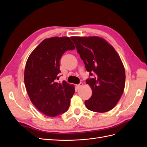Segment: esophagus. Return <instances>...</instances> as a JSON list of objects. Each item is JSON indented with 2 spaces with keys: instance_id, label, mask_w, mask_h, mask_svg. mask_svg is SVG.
Returning a JSON list of instances; mask_svg holds the SVG:
<instances>
[{
  "instance_id": "1",
  "label": "esophagus",
  "mask_w": 147,
  "mask_h": 147,
  "mask_svg": "<svg viewBox=\"0 0 147 147\" xmlns=\"http://www.w3.org/2000/svg\"><path fill=\"white\" fill-rule=\"evenodd\" d=\"M82 86H83V83H80L79 84H78V85H77V88H80L82 87Z\"/></svg>"
}]
</instances>
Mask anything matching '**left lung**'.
I'll list each match as a JSON object with an SVG mask.
<instances>
[{
	"instance_id": "1",
	"label": "left lung",
	"mask_w": 147,
	"mask_h": 147,
	"mask_svg": "<svg viewBox=\"0 0 147 147\" xmlns=\"http://www.w3.org/2000/svg\"><path fill=\"white\" fill-rule=\"evenodd\" d=\"M87 71L95 77L86 80L92 96L85 100L87 109L104 113L113 109L121 98L125 86V69L115 48L97 36L71 37Z\"/></svg>"
}]
</instances>
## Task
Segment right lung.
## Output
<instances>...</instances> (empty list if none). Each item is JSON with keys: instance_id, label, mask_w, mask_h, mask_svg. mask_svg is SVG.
I'll use <instances>...</instances> for the list:
<instances>
[{"instance_id": "right-lung-1", "label": "right lung", "mask_w": 147, "mask_h": 147, "mask_svg": "<svg viewBox=\"0 0 147 147\" xmlns=\"http://www.w3.org/2000/svg\"><path fill=\"white\" fill-rule=\"evenodd\" d=\"M75 47L69 37L45 38L30 53L26 64L24 84L30 101L40 112L55 117L65 112L75 92L74 84L56 80L61 72L59 61Z\"/></svg>"}]
</instances>
